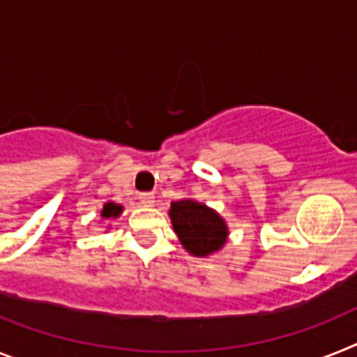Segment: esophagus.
<instances>
[{"label": "esophagus", "instance_id": "1", "mask_svg": "<svg viewBox=\"0 0 357 357\" xmlns=\"http://www.w3.org/2000/svg\"><path fill=\"white\" fill-rule=\"evenodd\" d=\"M140 204H144V206H153L154 204V196L153 194H147V192H144V194H140Z\"/></svg>", "mask_w": 357, "mask_h": 357}]
</instances>
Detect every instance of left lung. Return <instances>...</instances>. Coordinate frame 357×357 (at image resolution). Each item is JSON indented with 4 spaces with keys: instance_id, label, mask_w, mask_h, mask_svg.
Returning a JSON list of instances; mask_svg holds the SVG:
<instances>
[{
    "instance_id": "obj_1",
    "label": "left lung",
    "mask_w": 357,
    "mask_h": 357,
    "mask_svg": "<svg viewBox=\"0 0 357 357\" xmlns=\"http://www.w3.org/2000/svg\"><path fill=\"white\" fill-rule=\"evenodd\" d=\"M169 213L179 241L192 255H210L225 244L228 235L225 221L204 204L192 199L174 201Z\"/></svg>"
}]
</instances>
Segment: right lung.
<instances>
[{"label":"right lung","mask_w":357,"mask_h":357,"mask_svg":"<svg viewBox=\"0 0 357 357\" xmlns=\"http://www.w3.org/2000/svg\"><path fill=\"white\" fill-rule=\"evenodd\" d=\"M122 212V206L114 203L104 204V210H102V217H119Z\"/></svg>","instance_id":"1"}]
</instances>
